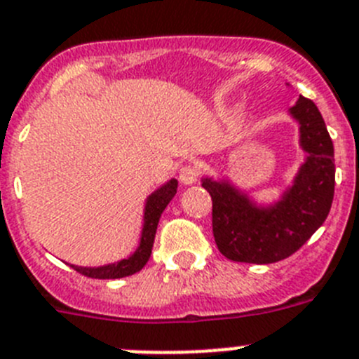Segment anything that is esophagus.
<instances>
[{
	"label": "esophagus",
	"mask_w": 359,
	"mask_h": 359,
	"mask_svg": "<svg viewBox=\"0 0 359 359\" xmlns=\"http://www.w3.org/2000/svg\"><path fill=\"white\" fill-rule=\"evenodd\" d=\"M198 175H200V166L195 163H189L186 164V166L180 168V180H182L186 186H189V184H195L196 180H198Z\"/></svg>",
	"instance_id": "obj_1"
}]
</instances>
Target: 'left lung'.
<instances>
[{"label": "left lung", "mask_w": 359, "mask_h": 359, "mask_svg": "<svg viewBox=\"0 0 359 359\" xmlns=\"http://www.w3.org/2000/svg\"><path fill=\"white\" fill-rule=\"evenodd\" d=\"M299 123L304 163L272 205H257L229 180L202 179L212 198V234L218 250L238 263L268 264L299 250L325 222L334 196V148L320 111L300 96L290 109Z\"/></svg>", "instance_id": "obj_1"}]
</instances>
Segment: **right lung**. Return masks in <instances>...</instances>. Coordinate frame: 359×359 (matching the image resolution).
I'll return each instance as SVG.
<instances>
[{
	"mask_svg": "<svg viewBox=\"0 0 359 359\" xmlns=\"http://www.w3.org/2000/svg\"><path fill=\"white\" fill-rule=\"evenodd\" d=\"M177 182L175 179L168 180L164 186H161L159 189L151 193L147 198L144 203V216H143V231H141V241L140 247L135 248V252L132 256H128L127 259H121L118 263L103 264V266H76V264H71L75 268L76 272H80L82 276L91 277V279H121V277L132 276V273L140 272L141 268L148 263L151 254V247H154V240H156V231L157 225H159V218L163 215V211L166 209V205L170 203V200L175 196L177 193Z\"/></svg>",
	"mask_w": 359,
	"mask_h": 359,
	"instance_id": "add662e5",
	"label": "right lung"
}]
</instances>
